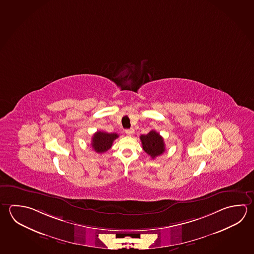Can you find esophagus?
Instances as JSON below:
<instances>
[{
	"instance_id": "34e87169",
	"label": "esophagus",
	"mask_w": 254,
	"mask_h": 254,
	"mask_svg": "<svg viewBox=\"0 0 254 254\" xmlns=\"http://www.w3.org/2000/svg\"><path fill=\"white\" fill-rule=\"evenodd\" d=\"M125 133L127 134L128 136H131V135H133L134 134V129H126L125 130Z\"/></svg>"
}]
</instances>
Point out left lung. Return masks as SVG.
<instances>
[{
    "label": "left lung",
    "mask_w": 254,
    "mask_h": 254,
    "mask_svg": "<svg viewBox=\"0 0 254 254\" xmlns=\"http://www.w3.org/2000/svg\"><path fill=\"white\" fill-rule=\"evenodd\" d=\"M139 138L141 140L144 151L152 157L153 159L165 152L166 148L164 138L156 130L152 129L148 134L141 135Z\"/></svg>",
    "instance_id": "8db88e82"
}]
</instances>
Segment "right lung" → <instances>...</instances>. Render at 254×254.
Here are the masks:
<instances>
[{"label": "right lung", "instance_id": "obj_1", "mask_svg": "<svg viewBox=\"0 0 254 254\" xmlns=\"http://www.w3.org/2000/svg\"><path fill=\"white\" fill-rule=\"evenodd\" d=\"M119 137L116 133H107L105 131H97L93 135L92 148L97 153H104L111 148L114 140Z\"/></svg>", "mask_w": 254, "mask_h": 254}]
</instances>
